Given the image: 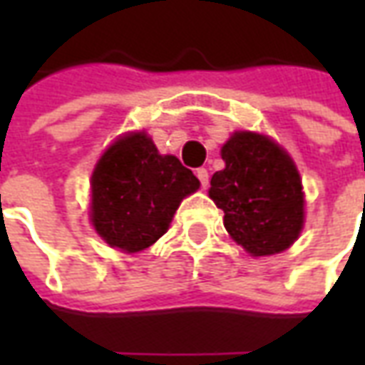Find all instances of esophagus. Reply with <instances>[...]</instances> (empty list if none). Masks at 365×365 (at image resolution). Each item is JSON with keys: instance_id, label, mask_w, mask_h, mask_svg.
I'll return each mask as SVG.
<instances>
[{"instance_id": "34e87169", "label": "esophagus", "mask_w": 365, "mask_h": 365, "mask_svg": "<svg viewBox=\"0 0 365 365\" xmlns=\"http://www.w3.org/2000/svg\"><path fill=\"white\" fill-rule=\"evenodd\" d=\"M195 175L199 178V182H201V185H203V187H207V185H209V172H207V168H197Z\"/></svg>"}]
</instances>
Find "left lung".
Instances as JSON below:
<instances>
[{"instance_id": "left-lung-1", "label": "left lung", "mask_w": 365, "mask_h": 365, "mask_svg": "<svg viewBox=\"0 0 365 365\" xmlns=\"http://www.w3.org/2000/svg\"><path fill=\"white\" fill-rule=\"evenodd\" d=\"M221 156L225 170L213 174L209 195L235 242L252 256L293 245L303 229V191L289 156L254 133H235Z\"/></svg>"}]
</instances>
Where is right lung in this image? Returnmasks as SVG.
Listing matches in <instances>:
<instances>
[{
  "instance_id": "1",
  "label": "right lung",
  "mask_w": 365,
  "mask_h": 365,
  "mask_svg": "<svg viewBox=\"0 0 365 365\" xmlns=\"http://www.w3.org/2000/svg\"><path fill=\"white\" fill-rule=\"evenodd\" d=\"M199 180L175 156H162L144 133L119 138L91 175V222L125 252L154 245Z\"/></svg>"
}]
</instances>
